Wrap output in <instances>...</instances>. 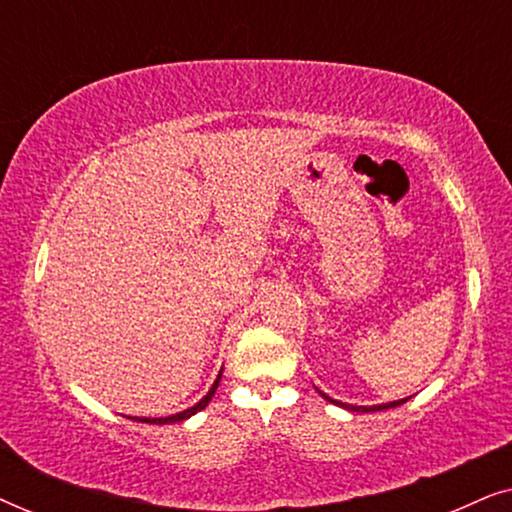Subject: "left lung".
<instances>
[{"label":"left lung","instance_id":"1","mask_svg":"<svg viewBox=\"0 0 512 512\" xmlns=\"http://www.w3.org/2000/svg\"><path fill=\"white\" fill-rule=\"evenodd\" d=\"M321 394V391H319ZM326 398L328 403H333V405H340V408H345V410H352V412H377V410H389V408H396V405H403L405 401H408V398H401V401H391V403H382V405H347V403H340V401H335V398H331V396H326V394H321Z\"/></svg>","mask_w":512,"mask_h":512}]
</instances>
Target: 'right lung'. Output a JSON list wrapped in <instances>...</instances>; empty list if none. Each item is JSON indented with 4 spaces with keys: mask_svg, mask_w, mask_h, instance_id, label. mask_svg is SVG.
<instances>
[{
    "mask_svg": "<svg viewBox=\"0 0 512 512\" xmlns=\"http://www.w3.org/2000/svg\"><path fill=\"white\" fill-rule=\"evenodd\" d=\"M219 382H221V373H219V377H216V380H214L212 389L207 391V396H202L200 401L193 405V408L181 410V412H177V415H170V417H130V419H135V422H146V424H174V422H184V419L193 417L195 412H200V410L207 408V403L212 401V396L216 394V387H219Z\"/></svg>",
    "mask_w": 512,
    "mask_h": 512,
    "instance_id": "1",
    "label": "right lung"
}]
</instances>
